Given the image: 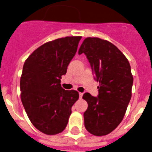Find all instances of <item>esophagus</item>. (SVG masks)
I'll return each mask as SVG.
<instances>
[{
  "label": "esophagus",
  "mask_w": 152,
  "mask_h": 152,
  "mask_svg": "<svg viewBox=\"0 0 152 152\" xmlns=\"http://www.w3.org/2000/svg\"><path fill=\"white\" fill-rule=\"evenodd\" d=\"M79 95H80V98H82L83 95V93H79Z\"/></svg>",
  "instance_id": "esophagus-1"
}]
</instances>
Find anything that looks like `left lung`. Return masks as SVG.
<instances>
[{"mask_svg":"<svg viewBox=\"0 0 152 152\" xmlns=\"http://www.w3.org/2000/svg\"><path fill=\"white\" fill-rule=\"evenodd\" d=\"M86 56L94 79L99 82L96 97L85 93V127L96 136L110 133L122 121L132 96L133 77L127 58L116 47L96 37L84 39L78 54Z\"/></svg>","mask_w":152,"mask_h":152,"instance_id":"obj_1","label":"left lung"}]
</instances>
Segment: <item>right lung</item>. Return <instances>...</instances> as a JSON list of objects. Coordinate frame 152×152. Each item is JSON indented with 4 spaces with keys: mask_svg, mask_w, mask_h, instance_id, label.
<instances>
[{
    "mask_svg": "<svg viewBox=\"0 0 152 152\" xmlns=\"http://www.w3.org/2000/svg\"><path fill=\"white\" fill-rule=\"evenodd\" d=\"M81 37H66L44 44L26 59L20 78L21 101L30 121L46 134L61 132L72 107L79 98L75 90H64L61 76L77 49Z\"/></svg>",
    "mask_w": 152,
    "mask_h": 152,
    "instance_id": "1",
    "label": "right lung"
}]
</instances>
